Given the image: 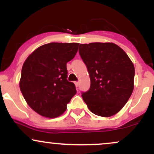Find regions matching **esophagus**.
I'll return each instance as SVG.
<instances>
[{"label":"esophagus","mask_w":154,"mask_h":154,"mask_svg":"<svg viewBox=\"0 0 154 154\" xmlns=\"http://www.w3.org/2000/svg\"><path fill=\"white\" fill-rule=\"evenodd\" d=\"M75 86L77 88L79 86V82H75Z\"/></svg>","instance_id":"esophagus-1"}]
</instances>
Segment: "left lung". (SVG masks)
<instances>
[{"mask_svg": "<svg viewBox=\"0 0 154 154\" xmlns=\"http://www.w3.org/2000/svg\"><path fill=\"white\" fill-rule=\"evenodd\" d=\"M79 53L87 66L91 87L82 93L88 109L109 117L122 109L134 88L135 67L128 54L112 43L80 44Z\"/></svg>", "mask_w": 154, "mask_h": 154, "instance_id": "1", "label": "left lung"}]
</instances>
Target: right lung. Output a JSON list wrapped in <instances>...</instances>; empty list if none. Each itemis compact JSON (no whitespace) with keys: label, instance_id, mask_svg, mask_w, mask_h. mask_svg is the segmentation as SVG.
<instances>
[{"label":"right lung","instance_id":"obj_1","mask_svg":"<svg viewBox=\"0 0 154 154\" xmlns=\"http://www.w3.org/2000/svg\"><path fill=\"white\" fill-rule=\"evenodd\" d=\"M78 46L75 43L45 44L24 61L19 87L28 105L40 115H61L77 93L75 84L67 80L66 63L75 57Z\"/></svg>","mask_w":154,"mask_h":154}]
</instances>
